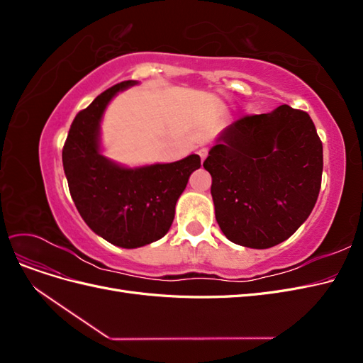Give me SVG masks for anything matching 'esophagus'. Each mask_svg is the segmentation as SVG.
Masks as SVG:
<instances>
[{
	"label": "esophagus",
	"instance_id": "esophagus-1",
	"mask_svg": "<svg viewBox=\"0 0 363 363\" xmlns=\"http://www.w3.org/2000/svg\"><path fill=\"white\" fill-rule=\"evenodd\" d=\"M199 156H200L201 162H204V159L207 157V150H206V148H201V150H199Z\"/></svg>",
	"mask_w": 363,
	"mask_h": 363
}]
</instances>
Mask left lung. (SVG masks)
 Returning <instances> with one entry per match:
<instances>
[{
  "label": "left lung",
  "instance_id": "1",
  "mask_svg": "<svg viewBox=\"0 0 363 363\" xmlns=\"http://www.w3.org/2000/svg\"><path fill=\"white\" fill-rule=\"evenodd\" d=\"M203 167L219 228L232 242L271 248L309 218L321 188L323 144L306 112L288 104L225 127Z\"/></svg>",
  "mask_w": 363,
  "mask_h": 363
}]
</instances>
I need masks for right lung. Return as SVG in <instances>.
<instances>
[{
	"label": "right lung",
	"mask_w": 363,
	"mask_h": 363,
	"mask_svg": "<svg viewBox=\"0 0 363 363\" xmlns=\"http://www.w3.org/2000/svg\"><path fill=\"white\" fill-rule=\"evenodd\" d=\"M138 83H118L77 113L62 151L69 192L83 221L107 242L123 248L144 247L168 233L175 204L191 174L201 167L199 155L136 168L103 155L106 108L119 92Z\"/></svg>",
	"instance_id": "add662e5"
}]
</instances>
